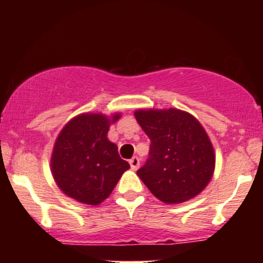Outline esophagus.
I'll return each instance as SVG.
<instances>
[{
	"label": "esophagus",
	"instance_id": "obj_1",
	"mask_svg": "<svg viewBox=\"0 0 263 263\" xmlns=\"http://www.w3.org/2000/svg\"><path fill=\"white\" fill-rule=\"evenodd\" d=\"M129 165H131V168L134 171L137 170V168L140 167V158H138V157H132V158L129 159Z\"/></svg>",
	"mask_w": 263,
	"mask_h": 263
}]
</instances>
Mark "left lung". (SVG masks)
Listing matches in <instances>:
<instances>
[{
    "mask_svg": "<svg viewBox=\"0 0 263 263\" xmlns=\"http://www.w3.org/2000/svg\"><path fill=\"white\" fill-rule=\"evenodd\" d=\"M135 117L151 140L149 157L137 176L165 204L200 194L215 171V152L201 123L178 108H140Z\"/></svg>",
    "mask_w": 263,
    "mask_h": 263,
    "instance_id": "8db88e82",
    "label": "left lung"
}]
</instances>
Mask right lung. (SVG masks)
Listing matches in <instances>:
<instances>
[{"label": "right lung", "instance_id": "right-lung-1", "mask_svg": "<svg viewBox=\"0 0 263 263\" xmlns=\"http://www.w3.org/2000/svg\"><path fill=\"white\" fill-rule=\"evenodd\" d=\"M121 114L111 116L85 112L73 117L54 143L50 171L59 189L69 198L87 205H99L112 193L129 164L108 141L111 123Z\"/></svg>", "mask_w": 263, "mask_h": 263}]
</instances>
